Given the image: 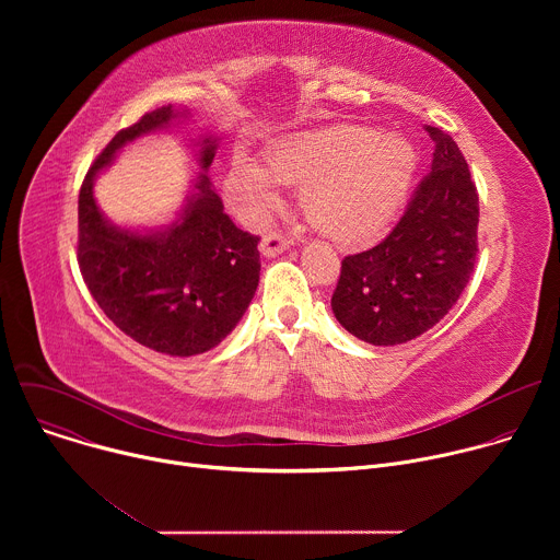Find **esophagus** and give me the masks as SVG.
I'll use <instances>...</instances> for the list:
<instances>
[{
    "label": "esophagus",
    "instance_id": "1",
    "mask_svg": "<svg viewBox=\"0 0 560 560\" xmlns=\"http://www.w3.org/2000/svg\"><path fill=\"white\" fill-rule=\"evenodd\" d=\"M290 244H292V238L283 236V234L277 232V230H270L268 234H264L259 248H261V253H264L266 257H277V255H281L283 250H288Z\"/></svg>",
    "mask_w": 560,
    "mask_h": 560
}]
</instances>
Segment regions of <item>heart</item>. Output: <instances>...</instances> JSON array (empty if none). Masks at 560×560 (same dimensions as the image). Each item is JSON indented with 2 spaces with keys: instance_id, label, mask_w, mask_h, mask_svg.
<instances>
[{
  "instance_id": "obj_1",
  "label": "heart",
  "mask_w": 560,
  "mask_h": 560,
  "mask_svg": "<svg viewBox=\"0 0 560 560\" xmlns=\"http://www.w3.org/2000/svg\"><path fill=\"white\" fill-rule=\"evenodd\" d=\"M417 173L415 143L396 132L335 126L266 148V166L236 154L223 192L244 223L259 228L281 203V184L299 186L314 228L343 246L376 238L404 206Z\"/></svg>"
}]
</instances>
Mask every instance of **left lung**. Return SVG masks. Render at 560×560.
Instances as JSON below:
<instances>
[{"label":"left lung","instance_id":"8db88e82","mask_svg":"<svg viewBox=\"0 0 560 560\" xmlns=\"http://www.w3.org/2000/svg\"><path fill=\"white\" fill-rule=\"evenodd\" d=\"M432 171L401 221L370 250L348 255L332 294L337 322L372 346L408 343L452 310L478 253V192L456 141L425 126Z\"/></svg>","mask_w":560,"mask_h":560}]
</instances>
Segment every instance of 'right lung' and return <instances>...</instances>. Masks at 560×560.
Instances as JSON below:
<instances>
[{
    "label": "right lung",
    "instance_id": "right-lung-1",
    "mask_svg": "<svg viewBox=\"0 0 560 560\" xmlns=\"http://www.w3.org/2000/svg\"><path fill=\"white\" fill-rule=\"evenodd\" d=\"M184 115L162 106L119 130L79 190L77 261L93 299L124 335L171 357L201 354L242 322L259 285V236L232 223L206 173L197 177L182 217L150 234L108 223L93 184L117 150ZM214 150L217 139H201L203 171L210 168Z\"/></svg>",
    "mask_w": 560,
    "mask_h": 560
}]
</instances>
